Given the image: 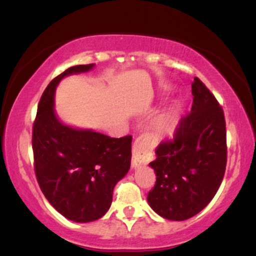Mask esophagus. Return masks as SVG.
I'll return each instance as SVG.
<instances>
[{"label": "esophagus", "instance_id": "1", "mask_svg": "<svg viewBox=\"0 0 256 256\" xmlns=\"http://www.w3.org/2000/svg\"><path fill=\"white\" fill-rule=\"evenodd\" d=\"M152 158V146L148 140L143 137H137L132 146V166L137 167L146 165Z\"/></svg>", "mask_w": 256, "mask_h": 256}]
</instances>
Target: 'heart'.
Segmentation results:
<instances>
[{"instance_id": "heart-1", "label": "heart", "mask_w": 256, "mask_h": 256, "mask_svg": "<svg viewBox=\"0 0 256 256\" xmlns=\"http://www.w3.org/2000/svg\"><path fill=\"white\" fill-rule=\"evenodd\" d=\"M158 125V128L162 132H165V134H171L173 131V128H174V118H173V116H171V114H167V116L160 119Z\"/></svg>"}]
</instances>
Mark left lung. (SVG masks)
Listing matches in <instances>:
<instances>
[{
  "label": "left lung",
  "instance_id": "8db88e82",
  "mask_svg": "<svg viewBox=\"0 0 256 256\" xmlns=\"http://www.w3.org/2000/svg\"><path fill=\"white\" fill-rule=\"evenodd\" d=\"M192 112L183 116L173 138L161 142L149 165L156 182L149 204L168 220H186L212 201L228 161L224 110L198 77L192 83Z\"/></svg>",
  "mask_w": 256,
  "mask_h": 256
}]
</instances>
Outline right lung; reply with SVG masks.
<instances>
[{"label": "right lung", "mask_w": 256, "mask_h": 256, "mask_svg": "<svg viewBox=\"0 0 256 256\" xmlns=\"http://www.w3.org/2000/svg\"><path fill=\"white\" fill-rule=\"evenodd\" d=\"M94 64L67 68L46 88L32 128L34 173L40 190L58 213L76 222H89L110 210L113 189L131 165L130 134L112 138L62 124L54 112L58 82Z\"/></svg>", "instance_id": "add662e5"}]
</instances>
